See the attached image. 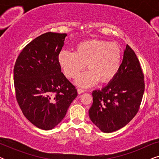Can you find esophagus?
Instances as JSON below:
<instances>
[{"mask_svg":"<svg viewBox=\"0 0 159 159\" xmlns=\"http://www.w3.org/2000/svg\"><path fill=\"white\" fill-rule=\"evenodd\" d=\"M84 90H82V89H80V88H78V89H77V93H78V94H81V93H84Z\"/></svg>","mask_w":159,"mask_h":159,"instance_id":"obj_1","label":"esophagus"}]
</instances>
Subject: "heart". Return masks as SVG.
I'll list each match as a JSON object with an SVG mask.
<instances>
[{
    "mask_svg": "<svg viewBox=\"0 0 159 159\" xmlns=\"http://www.w3.org/2000/svg\"><path fill=\"white\" fill-rule=\"evenodd\" d=\"M58 61L67 77L75 78L85 67L88 71L76 78L78 86L88 88L98 81L110 82L120 69L121 51L116 43L99 39L84 40L76 45L75 52L63 50Z\"/></svg>",
    "mask_w": 159,
    "mask_h": 159,
    "instance_id": "heart-1",
    "label": "heart"
}]
</instances>
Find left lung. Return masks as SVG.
<instances>
[{"label":"left lung","instance_id":"1","mask_svg":"<svg viewBox=\"0 0 159 159\" xmlns=\"http://www.w3.org/2000/svg\"><path fill=\"white\" fill-rule=\"evenodd\" d=\"M144 90L140 62L127 45L116 75L101 90L93 91V103L89 109L90 120L106 133L124 127L138 113Z\"/></svg>","mask_w":159,"mask_h":159}]
</instances>
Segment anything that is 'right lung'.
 Masks as SVG:
<instances>
[{"label": "right lung", "mask_w": 159, "mask_h": 159, "mask_svg": "<svg viewBox=\"0 0 159 159\" xmlns=\"http://www.w3.org/2000/svg\"><path fill=\"white\" fill-rule=\"evenodd\" d=\"M66 36L56 32L41 34L26 45L15 63L19 106L30 122L44 130L53 129L63 120L77 96L58 61Z\"/></svg>", "instance_id": "obj_1"}]
</instances>
